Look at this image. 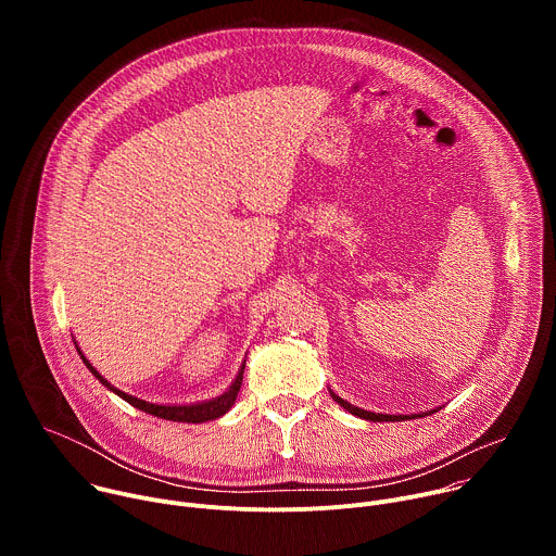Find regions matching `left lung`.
Wrapping results in <instances>:
<instances>
[{
	"instance_id": "1",
	"label": "left lung",
	"mask_w": 556,
	"mask_h": 556,
	"mask_svg": "<svg viewBox=\"0 0 556 556\" xmlns=\"http://www.w3.org/2000/svg\"><path fill=\"white\" fill-rule=\"evenodd\" d=\"M330 395L334 399V403L341 405L345 412H350L352 416H358V418H363V420H369V422H401V420H412V418H425V416H431V414H435L438 409H442V407H435V409L422 412V414H395V416H393V414H376V412H367V409H361V407H356V405L343 401L341 395H337L332 389H330Z\"/></svg>"
}]
</instances>
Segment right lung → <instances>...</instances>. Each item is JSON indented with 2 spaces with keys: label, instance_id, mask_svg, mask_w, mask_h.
Masks as SVG:
<instances>
[{
  "label": "right lung",
  "instance_id": "obj_1",
  "mask_svg": "<svg viewBox=\"0 0 556 556\" xmlns=\"http://www.w3.org/2000/svg\"><path fill=\"white\" fill-rule=\"evenodd\" d=\"M76 345V341H74ZM76 352L78 356L84 358L86 367L99 378V382L103 387H108L110 391H114L118 399H123L125 403H129L131 407L144 412V414H151L155 418H163V420H174V422H189V425H200V422H208V420H217L222 418L232 405H235V399L237 393H240V387H242V378H244V367H247V361H242V367L240 371H237V376L232 378V382L228 384V389L224 393H219L217 399H211V401H202V403H189V405H157V403H149V401H142V399H136V395L131 393H125L121 391L118 387H114L105 376H101L92 363L86 358V354L81 352V348L76 345Z\"/></svg>",
  "mask_w": 556,
  "mask_h": 556
}]
</instances>
